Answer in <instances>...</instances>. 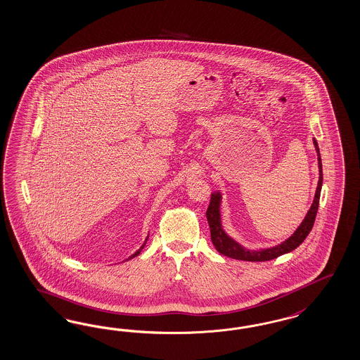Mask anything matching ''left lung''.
<instances>
[{
	"mask_svg": "<svg viewBox=\"0 0 360 360\" xmlns=\"http://www.w3.org/2000/svg\"><path fill=\"white\" fill-rule=\"evenodd\" d=\"M314 146H315V150L318 152L319 181H318V186H316L313 205H311V208L309 209L304 220L302 221L298 229L292 233L290 237L286 241H283L282 244L277 245L274 248L262 249V250H249V249H245L244 246L237 244L226 233L222 231L220 216V193H213L210 196V202H209V207L207 209V220H208L209 228H210L212 243H213L219 253L234 258V259L262 262V261H270L273 258H277L279 255H285V253H289L291 250L297 249L304 241V238L309 236V233L311 232V229H313L314 221H315L318 207H319L322 183H323L322 160H321L319 147H318V143L315 139H314Z\"/></svg>",
	"mask_w": 360,
	"mask_h": 360,
	"instance_id": "obj_1",
	"label": "left lung"
}]
</instances>
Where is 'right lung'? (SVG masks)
<instances>
[{
    "mask_svg": "<svg viewBox=\"0 0 360 360\" xmlns=\"http://www.w3.org/2000/svg\"><path fill=\"white\" fill-rule=\"evenodd\" d=\"M147 240H148V237H147ZM147 240H146V241H144V244L141 245V248H140L139 250H138V252H135V253H134V255H131V257H129V258H134V257H136V255H140V252H141V250H143V248H144V246H146V243H147ZM129 258H128V259H129Z\"/></svg>",
    "mask_w": 360,
    "mask_h": 360,
    "instance_id": "add662e5",
    "label": "right lung"
}]
</instances>
